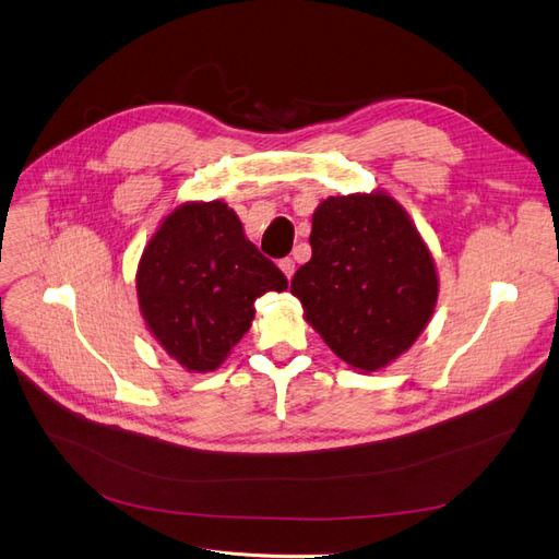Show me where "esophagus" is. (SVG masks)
Here are the masks:
<instances>
[{
    "instance_id": "1",
    "label": "esophagus",
    "mask_w": 559,
    "mask_h": 559,
    "mask_svg": "<svg viewBox=\"0 0 559 559\" xmlns=\"http://www.w3.org/2000/svg\"><path fill=\"white\" fill-rule=\"evenodd\" d=\"M278 266H281V272L285 274L287 281L295 276V260H293V258H283V260L278 262Z\"/></svg>"
}]
</instances>
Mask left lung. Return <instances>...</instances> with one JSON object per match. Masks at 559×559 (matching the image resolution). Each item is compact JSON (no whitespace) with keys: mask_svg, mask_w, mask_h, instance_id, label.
<instances>
[{"mask_svg":"<svg viewBox=\"0 0 559 559\" xmlns=\"http://www.w3.org/2000/svg\"><path fill=\"white\" fill-rule=\"evenodd\" d=\"M310 249L289 285L304 320L352 370L391 366L439 299V274L416 224L379 189L329 197L312 212Z\"/></svg>","mask_w":559,"mask_h":559,"instance_id":"obj_1","label":"left lung"}]
</instances>
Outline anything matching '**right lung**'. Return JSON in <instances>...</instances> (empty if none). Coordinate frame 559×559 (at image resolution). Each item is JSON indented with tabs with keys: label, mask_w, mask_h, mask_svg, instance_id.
<instances>
[{
	"label": "right lung",
	"mask_w": 559,
	"mask_h": 559,
	"mask_svg": "<svg viewBox=\"0 0 559 559\" xmlns=\"http://www.w3.org/2000/svg\"><path fill=\"white\" fill-rule=\"evenodd\" d=\"M287 278L247 239L224 201H187L168 212L136 266L145 329L187 372H214L255 318V299Z\"/></svg>",
	"instance_id": "right-lung-1"
}]
</instances>
